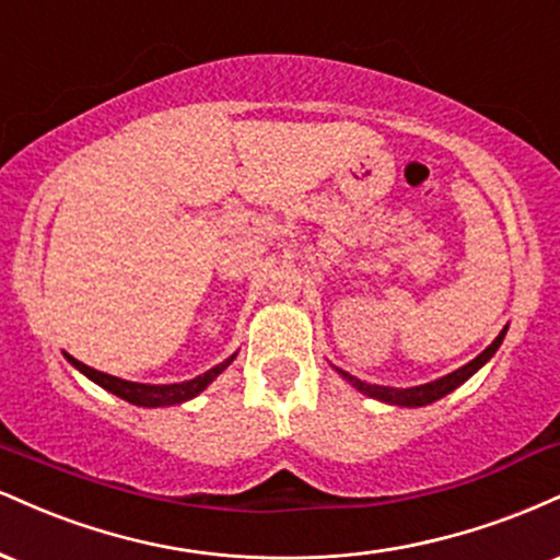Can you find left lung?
<instances>
[{
  "mask_svg": "<svg viewBox=\"0 0 560 560\" xmlns=\"http://www.w3.org/2000/svg\"><path fill=\"white\" fill-rule=\"evenodd\" d=\"M503 337H505V331H500V334H498V339H494V342H492L490 347H487L485 352H479V355L474 358L471 363H466L464 369H458V371H453V374H447V376L436 378V382L421 384V387H410V389L378 387V384H369V382H361V378L350 376V374H347V371H342V369H337V371L347 378V382L352 384V387L361 389L363 395L376 397V400L389 402V405H405V408H416V405H429V402L440 400V397H445L447 392H453L455 387H460V384H464L468 376L477 374V371L481 369V365H485V363L490 361V358L494 355V350H498L500 342H503Z\"/></svg>",
  "mask_w": 560,
  "mask_h": 560,
  "instance_id": "8db88e82",
  "label": "left lung"
}]
</instances>
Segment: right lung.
I'll list each match as a JSON object with an SVG mask.
<instances>
[{
    "instance_id": "right-lung-1",
    "label": "right lung",
    "mask_w": 560,
    "mask_h": 560,
    "mask_svg": "<svg viewBox=\"0 0 560 560\" xmlns=\"http://www.w3.org/2000/svg\"><path fill=\"white\" fill-rule=\"evenodd\" d=\"M66 358L81 371V374H86L92 382L100 384V387H105L107 392H113V395L124 397V400L133 402V405H144V408H158V405H176V402L191 400V397L199 395V392L208 387V384L213 382V378L221 374V371L226 369L231 361H234V355H231L229 361L218 363L215 369L205 371V374H199L182 384H137V382H126V378H118L110 374H102V371H96V369H92V365L75 361V358H70V355H66Z\"/></svg>"
}]
</instances>
